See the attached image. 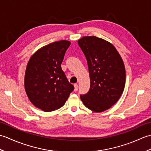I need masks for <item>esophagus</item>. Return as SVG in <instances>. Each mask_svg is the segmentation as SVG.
Returning a JSON list of instances; mask_svg holds the SVG:
<instances>
[{"mask_svg": "<svg viewBox=\"0 0 151 151\" xmlns=\"http://www.w3.org/2000/svg\"><path fill=\"white\" fill-rule=\"evenodd\" d=\"M74 88H75V89H74V90H75V91H77V90H78V84H74Z\"/></svg>", "mask_w": 151, "mask_h": 151, "instance_id": "obj_1", "label": "esophagus"}]
</instances>
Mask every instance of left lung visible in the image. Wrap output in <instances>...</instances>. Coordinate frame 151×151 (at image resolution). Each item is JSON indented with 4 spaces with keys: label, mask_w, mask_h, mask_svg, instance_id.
<instances>
[{
    "label": "left lung",
    "mask_w": 151,
    "mask_h": 151,
    "mask_svg": "<svg viewBox=\"0 0 151 151\" xmlns=\"http://www.w3.org/2000/svg\"><path fill=\"white\" fill-rule=\"evenodd\" d=\"M88 65L90 89L81 95L84 106L95 112L110 108L124 91L126 73L120 54L109 41L94 36L78 41Z\"/></svg>",
    "instance_id": "obj_1"
}]
</instances>
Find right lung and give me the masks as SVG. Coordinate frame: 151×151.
I'll use <instances>...</instances> for the list:
<instances>
[{
  "label": "right lung",
  "mask_w": 151,
  "mask_h": 151,
  "mask_svg": "<svg viewBox=\"0 0 151 151\" xmlns=\"http://www.w3.org/2000/svg\"><path fill=\"white\" fill-rule=\"evenodd\" d=\"M70 45L67 40L48 44L36 50L27 63L25 91L34 106L44 111L62 107L74 89L61 67Z\"/></svg>",
  "instance_id": "right-lung-1"
}]
</instances>
